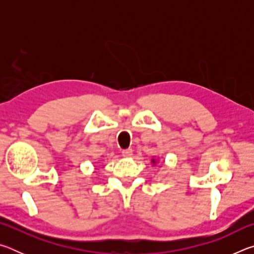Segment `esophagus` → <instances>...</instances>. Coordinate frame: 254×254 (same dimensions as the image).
<instances>
[{"instance_id": "1", "label": "esophagus", "mask_w": 254, "mask_h": 254, "mask_svg": "<svg viewBox=\"0 0 254 254\" xmlns=\"http://www.w3.org/2000/svg\"><path fill=\"white\" fill-rule=\"evenodd\" d=\"M122 156L126 157V158H130L132 156V149L122 150Z\"/></svg>"}]
</instances>
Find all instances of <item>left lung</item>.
<instances>
[{
    "label": "left lung",
    "instance_id": "1",
    "mask_svg": "<svg viewBox=\"0 0 254 254\" xmlns=\"http://www.w3.org/2000/svg\"><path fill=\"white\" fill-rule=\"evenodd\" d=\"M152 162H153V163H156V160H153V159H152Z\"/></svg>",
    "mask_w": 254,
    "mask_h": 254
}]
</instances>
